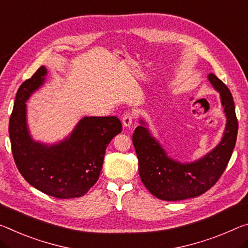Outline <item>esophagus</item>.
Listing matches in <instances>:
<instances>
[{
  "mask_svg": "<svg viewBox=\"0 0 248 248\" xmlns=\"http://www.w3.org/2000/svg\"><path fill=\"white\" fill-rule=\"evenodd\" d=\"M133 121V116L131 113H124L123 116V125L124 128H130Z\"/></svg>",
  "mask_w": 248,
  "mask_h": 248,
  "instance_id": "34e87169",
  "label": "esophagus"
}]
</instances>
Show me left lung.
Segmentation results:
<instances>
[{
	"label": "left lung",
	"mask_w": 248,
	"mask_h": 248,
	"mask_svg": "<svg viewBox=\"0 0 248 248\" xmlns=\"http://www.w3.org/2000/svg\"><path fill=\"white\" fill-rule=\"evenodd\" d=\"M207 79L219 93L226 124L219 143L201 159L186 163L172 159L142 119L133 132L141 181L151 194L163 201H181L205 193L221 178L234 150L238 124L233 97L214 74H209Z\"/></svg>",
	"instance_id": "8db88e82"
}]
</instances>
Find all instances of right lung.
<instances>
[{
    "instance_id": "obj_1",
    "label": "right lung",
    "mask_w": 248,
    "mask_h": 248,
    "mask_svg": "<svg viewBox=\"0 0 248 248\" xmlns=\"http://www.w3.org/2000/svg\"><path fill=\"white\" fill-rule=\"evenodd\" d=\"M45 66L19 86L10 118L12 153L31 186L57 199L80 198L99 179L110 141L123 130L117 117H84L57 143L35 141L27 127L26 101L44 85Z\"/></svg>"
}]
</instances>
